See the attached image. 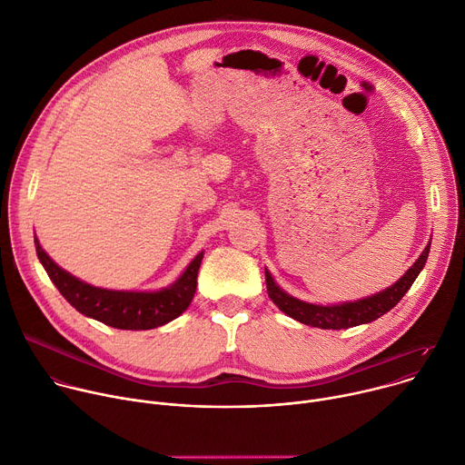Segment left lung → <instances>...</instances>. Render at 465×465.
<instances>
[{
    "label": "left lung",
    "instance_id": "8db88e82",
    "mask_svg": "<svg viewBox=\"0 0 465 465\" xmlns=\"http://www.w3.org/2000/svg\"><path fill=\"white\" fill-rule=\"evenodd\" d=\"M432 241V239H430ZM430 241L425 246V250L420 252V256L415 260V263L390 287L382 289L380 292L371 294V297L352 301V302H341V304H312L304 302L292 294L285 292L272 278L269 269H265V283H267V292L269 299L291 319L299 321L308 326L322 328V330H343V328H352L360 324H367L376 321L378 317H382L388 313L391 308L401 302V299L406 294V291L411 287L419 272L423 271L429 252H430Z\"/></svg>",
    "mask_w": 465,
    "mask_h": 465
}]
</instances>
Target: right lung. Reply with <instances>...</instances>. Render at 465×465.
I'll return each instance as SVG.
<instances>
[{
    "label": "right lung",
    "instance_id": "right-lung-1",
    "mask_svg": "<svg viewBox=\"0 0 465 465\" xmlns=\"http://www.w3.org/2000/svg\"><path fill=\"white\" fill-rule=\"evenodd\" d=\"M36 256L59 292L79 313L120 330H152L180 317L196 292V276L203 250L176 282L157 291H116L96 287L61 269L35 237Z\"/></svg>",
    "mask_w": 465,
    "mask_h": 465
}]
</instances>
